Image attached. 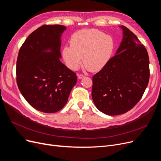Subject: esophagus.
Here are the masks:
<instances>
[{"mask_svg":"<svg viewBox=\"0 0 161 161\" xmlns=\"http://www.w3.org/2000/svg\"><path fill=\"white\" fill-rule=\"evenodd\" d=\"M85 76L83 75H78V78H79V79H82V78H84Z\"/></svg>","mask_w":161,"mask_h":161,"instance_id":"esophagus-1","label":"esophagus"}]
</instances>
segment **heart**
<instances>
[{"mask_svg":"<svg viewBox=\"0 0 161 161\" xmlns=\"http://www.w3.org/2000/svg\"><path fill=\"white\" fill-rule=\"evenodd\" d=\"M115 49L114 38L99 30H82L72 34L70 46H65L62 56L72 70L79 69L83 58L87 69L96 72L108 64Z\"/></svg>","mask_w":161,"mask_h":161,"instance_id":"heart-1","label":"heart"}]
</instances>
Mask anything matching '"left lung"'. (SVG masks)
I'll return each mask as SVG.
<instances>
[{"label":"left lung","mask_w":161,"mask_h":161,"mask_svg":"<svg viewBox=\"0 0 161 161\" xmlns=\"http://www.w3.org/2000/svg\"><path fill=\"white\" fill-rule=\"evenodd\" d=\"M123 40L103 69L92 76V98L109 115L124 114L141 99L148 84L149 57L135 34L122 25Z\"/></svg>","instance_id":"obj_1"}]
</instances>
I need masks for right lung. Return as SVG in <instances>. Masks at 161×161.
Segmentation results:
<instances>
[{
  "instance_id": "obj_1",
  "label": "right lung",
  "mask_w": 161,
  "mask_h": 161,
  "mask_svg": "<svg viewBox=\"0 0 161 161\" xmlns=\"http://www.w3.org/2000/svg\"><path fill=\"white\" fill-rule=\"evenodd\" d=\"M65 30L60 25H42L27 37L19 52L18 88L29 104L43 113L64 108L76 83V73L60 61V36Z\"/></svg>"
}]
</instances>
